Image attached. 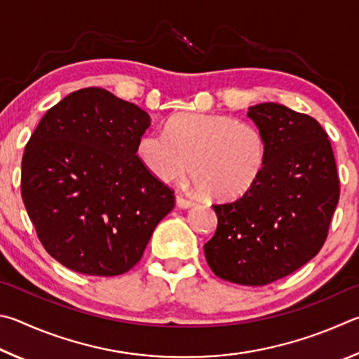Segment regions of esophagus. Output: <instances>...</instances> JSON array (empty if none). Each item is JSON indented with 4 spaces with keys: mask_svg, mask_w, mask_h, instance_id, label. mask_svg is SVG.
I'll list each match as a JSON object with an SVG mask.
<instances>
[{
    "mask_svg": "<svg viewBox=\"0 0 359 359\" xmlns=\"http://www.w3.org/2000/svg\"><path fill=\"white\" fill-rule=\"evenodd\" d=\"M176 203H178V206H181V208H189V206L194 205V200L178 194V196H176Z\"/></svg>",
    "mask_w": 359,
    "mask_h": 359,
    "instance_id": "esophagus-1",
    "label": "esophagus"
}]
</instances>
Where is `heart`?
Wrapping results in <instances>:
<instances>
[{
    "label": "heart",
    "mask_w": 359,
    "mask_h": 359,
    "mask_svg": "<svg viewBox=\"0 0 359 359\" xmlns=\"http://www.w3.org/2000/svg\"><path fill=\"white\" fill-rule=\"evenodd\" d=\"M266 154L255 124L208 113L175 116L165 132H148L138 143V156L161 181H178L191 167L194 183L212 200L244 196L260 178Z\"/></svg>",
    "instance_id": "obj_1"
}]
</instances>
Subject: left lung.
<instances>
[{"label": "left lung", "mask_w": 359, "mask_h": 359, "mask_svg": "<svg viewBox=\"0 0 359 359\" xmlns=\"http://www.w3.org/2000/svg\"><path fill=\"white\" fill-rule=\"evenodd\" d=\"M248 116L265 135V167L244 196L212 205L217 229L203 249L217 278L260 287L320 252L341 186L328 134L316 118L274 102L250 107Z\"/></svg>", "instance_id": "obj_1"}]
</instances>
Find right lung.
I'll return each mask as SVG.
<instances>
[{
  "label": "right lung",
  "instance_id": "right-lung-1",
  "mask_svg": "<svg viewBox=\"0 0 359 359\" xmlns=\"http://www.w3.org/2000/svg\"><path fill=\"white\" fill-rule=\"evenodd\" d=\"M149 115L102 88L48 109L25 147L22 198L43 249L88 276L128 273L175 206L137 156Z\"/></svg>",
  "mask_w": 359,
  "mask_h": 359
}]
</instances>
